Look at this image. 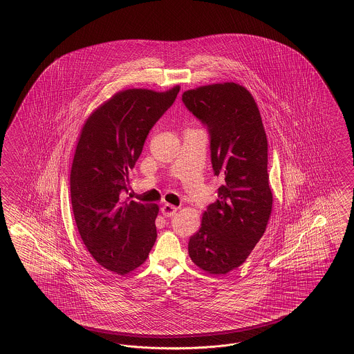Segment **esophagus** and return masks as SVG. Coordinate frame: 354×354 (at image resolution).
I'll return each mask as SVG.
<instances>
[{
  "mask_svg": "<svg viewBox=\"0 0 354 354\" xmlns=\"http://www.w3.org/2000/svg\"><path fill=\"white\" fill-rule=\"evenodd\" d=\"M178 206H174V205L170 204H165L162 206L161 212L163 216H166V218H169V216H172V215H175V213L178 212Z\"/></svg>",
  "mask_w": 354,
  "mask_h": 354,
  "instance_id": "1",
  "label": "esophagus"
}]
</instances>
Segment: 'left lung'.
<instances>
[{"label": "left lung", "mask_w": 354, "mask_h": 354, "mask_svg": "<svg viewBox=\"0 0 354 354\" xmlns=\"http://www.w3.org/2000/svg\"><path fill=\"white\" fill-rule=\"evenodd\" d=\"M182 100L207 127L213 170L222 180L188 253L196 266L223 275L245 262L266 231L272 207L268 138L254 98L240 84L198 86Z\"/></svg>", "instance_id": "left-lung-1"}]
</instances>
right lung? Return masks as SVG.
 Returning <instances> with one entry per match:
<instances>
[{
  "instance_id": "1",
  "label": "right lung",
  "mask_w": 354,
  "mask_h": 354,
  "mask_svg": "<svg viewBox=\"0 0 354 354\" xmlns=\"http://www.w3.org/2000/svg\"><path fill=\"white\" fill-rule=\"evenodd\" d=\"M180 91L126 89L86 119L70 174L76 227L97 262L118 275L141 266L157 239L158 206L129 201V170Z\"/></svg>"
}]
</instances>
